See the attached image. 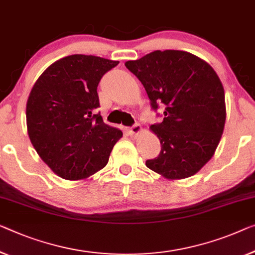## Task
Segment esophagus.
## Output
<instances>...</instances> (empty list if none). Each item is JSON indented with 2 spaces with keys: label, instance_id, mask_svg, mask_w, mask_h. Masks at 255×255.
<instances>
[{
  "label": "esophagus",
  "instance_id": "34e87169",
  "mask_svg": "<svg viewBox=\"0 0 255 255\" xmlns=\"http://www.w3.org/2000/svg\"><path fill=\"white\" fill-rule=\"evenodd\" d=\"M140 131H142V126H140V125H138V124L134 125V126L130 127V128H127L128 135H130V136L138 135V134H140Z\"/></svg>",
  "mask_w": 255,
  "mask_h": 255
}]
</instances>
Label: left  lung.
I'll list each match as a JSON object with an SVG mask.
<instances>
[{
    "instance_id": "8db88e82",
    "label": "left lung",
    "mask_w": 255,
    "mask_h": 255,
    "mask_svg": "<svg viewBox=\"0 0 255 255\" xmlns=\"http://www.w3.org/2000/svg\"><path fill=\"white\" fill-rule=\"evenodd\" d=\"M125 65L142 82L152 108H165L162 123L150 126L161 151L146 167L168 180L195 175L214 155L225 129L219 75L204 59L181 50H155Z\"/></svg>"
}]
</instances>
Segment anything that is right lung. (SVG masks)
<instances>
[{"mask_svg":"<svg viewBox=\"0 0 255 255\" xmlns=\"http://www.w3.org/2000/svg\"><path fill=\"white\" fill-rule=\"evenodd\" d=\"M119 62L71 55L52 63L30 90L26 104L27 132L40 158L59 177L85 180L108 164L120 129L95 115L97 86Z\"/></svg>","mask_w":255,"mask_h":255,"instance_id":"add662e5","label":"right lung"}]
</instances>
